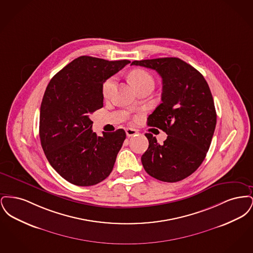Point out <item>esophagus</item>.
I'll list each match as a JSON object with an SVG mask.
<instances>
[{
	"mask_svg": "<svg viewBox=\"0 0 253 253\" xmlns=\"http://www.w3.org/2000/svg\"><path fill=\"white\" fill-rule=\"evenodd\" d=\"M137 132H138V131H137L136 129H133V128H127V129H126V134H127L128 137L135 135Z\"/></svg>",
	"mask_w": 253,
	"mask_h": 253,
	"instance_id": "1",
	"label": "esophagus"
}]
</instances>
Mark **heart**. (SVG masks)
<instances>
[{
	"label": "heart",
	"instance_id": "heart-1",
	"mask_svg": "<svg viewBox=\"0 0 253 253\" xmlns=\"http://www.w3.org/2000/svg\"><path fill=\"white\" fill-rule=\"evenodd\" d=\"M129 80L136 89H138L139 87L143 86V85L150 84V83H154V79L153 77L143 69H134L132 72L129 74ZM115 85V77H111L107 79L101 87V93L102 96L105 98H107L111 95V92L114 88Z\"/></svg>",
	"mask_w": 253,
	"mask_h": 253
}]
</instances>
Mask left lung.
Returning <instances> with one entry per match:
<instances>
[{"label":"left lung","instance_id":"8db88e82","mask_svg":"<svg viewBox=\"0 0 253 253\" xmlns=\"http://www.w3.org/2000/svg\"><path fill=\"white\" fill-rule=\"evenodd\" d=\"M162 78V102L148 125L168 134L163 144L146 133L149 148L141 157L145 170L164 182L183 180L202 164L216 126L212 95L202 74L178 58L134 60Z\"/></svg>","mask_w":253,"mask_h":253}]
</instances>
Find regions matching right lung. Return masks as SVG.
Here are the masks:
<instances>
[{"instance_id":"1","label":"right lung","mask_w":253,"mask_h":253,"mask_svg":"<svg viewBox=\"0 0 253 253\" xmlns=\"http://www.w3.org/2000/svg\"><path fill=\"white\" fill-rule=\"evenodd\" d=\"M130 62L82 56L46 87L40 112L41 144L50 165L74 185H96L113 169L126 132L119 129L97 136L90 115L103 107V83Z\"/></svg>"}]
</instances>
